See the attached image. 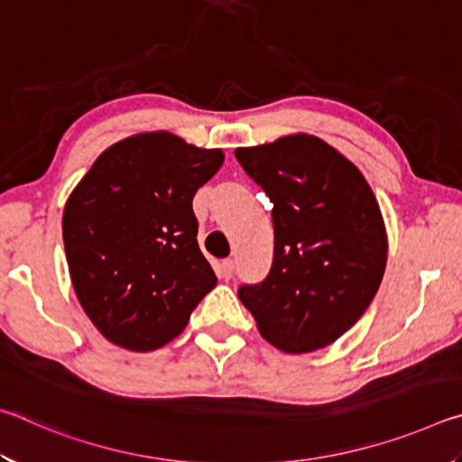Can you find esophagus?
Returning a JSON list of instances; mask_svg holds the SVG:
<instances>
[{"instance_id":"1","label":"esophagus","mask_w":462,"mask_h":462,"mask_svg":"<svg viewBox=\"0 0 462 462\" xmlns=\"http://www.w3.org/2000/svg\"><path fill=\"white\" fill-rule=\"evenodd\" d=\"M220 275L222 279H230L234 275V261L232 259H226L220 264Z\"/></svg>"}]
</instances>
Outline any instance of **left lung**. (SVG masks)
<instances>
[{"instance_id":"1","label":"left lung","mask_w":462,"mask_h":462,"mask_svg":"<svg viewBox=\"0 0 462 462\" xmlns=\"http://www.w3.org/2000/svg\"><path fill=\"white\" fill-rule=\"evenodd\" d=\"M234 154L273 201L275 228L269 275L242 285L240 301L273 346L314 353L358 322L381 285L387 232L377 198L346 156L303 132Z\"/></svg>"}]
</instances>
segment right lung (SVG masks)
Returning a JSON list of instances; mask_svg holds the SVG:
<instances>
[{
	"instance_id": "right-lung-1",
	"label": "right lung",
	"mask_w": 462,
	"mask_h": 462,
	"mask_svg": "<svg viewBox=\"0 0 462 462\" xmlns=\"http://www.w3.org/2000/svg\"><path fill=\"white\" fill-rule=\"evenodd\" d=\"M222 162L220 148L140 132L106 148L69 195L62 240L73 289L116 346H165L216 287L191 201Z\"/></svg>"
}]
</instances>
